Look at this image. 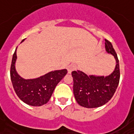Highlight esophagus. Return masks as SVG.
Here are the masks:
<instances>
[{"label":"esophagus","instance_id":"34e87169","mask_svg":"<svg viewBox=\"0 0 134 134\" xmlns=\"http://www.w3.org/2000/svg\"><path fill=\"white\" fill-rule=\"evenodd\" d=\"M77 68V66H76V64H71L70 65L68 66L67 67V70H68V73H71L72 71H74Z\"/></svg>","mask_w":134,"mask_h":134}]
</instances>
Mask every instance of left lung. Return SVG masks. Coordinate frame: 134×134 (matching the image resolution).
<instances>
[{
    "label": "left lung",
    "mask_w": 134,
    "mask_h": 134,
    "mask_svg": "<svg viewBox=\"0 0 134 134\" xmlns=\"http://www.w3.org/2000/svg\"><path fill=\"white\" fill-rule=\"evenodd\" d=\"M105 48L116 59L114 71L107 77L88 76L81 71L72 72L73 92L77 103L84 107L96 108L105 104L114 94L120 79L119 63L111 43L105 40Z\"/></svg>",
    "instance_id": "obj_1"
}]
</instances>
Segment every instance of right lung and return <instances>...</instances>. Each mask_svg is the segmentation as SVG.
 <instances>
[{"label":"right lung","mask_w":134,"mask_h":134,"mask_svg":"<svg viewBox=\"0 0 134 134\" xmlns=\"http://www.w3.org/2000/svg\"><path fill=\"white\" fill-rule=\"evenodd\" d=\"M16 58L15 49L10 66V78L18 97L23 102L31 106L38 107L46 104L51 97L55 87L66 75L67 70H56L37 79L25 80L20 77L15 70Z\"/></svg>","instance_id":"right-lung-1"}]
</instances>
